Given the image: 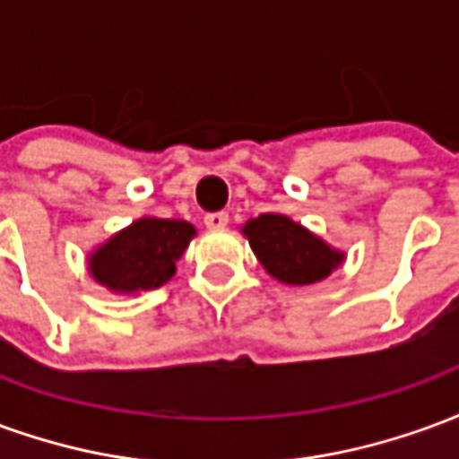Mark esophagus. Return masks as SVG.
<instances>
[{
	"label": "esophagus",
	"instance_id": "1",
	"mask_svg": "<svg viewBox=\"0 0 459 459\" xmlns=\"http://www.w3.org/2000/svg\"><path fill=\"white\" fill-rule=\"evenodd\" d=\"M204 223H206L209 229H226V226H229V213H226V211L206 213V216H204Z\"/></svg>",
	"mask_w": 459,
	"mask_h": 459
}]
</instances>
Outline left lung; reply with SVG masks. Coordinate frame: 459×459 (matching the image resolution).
Here are the masks:
<instances>
[{"mask_svg": "<svg viewBox=\"0 0 459 459\" xmlns=\"http://www.w3.org/2000/svg\"><path fill=\"white\" fill-rule=\"evenodd\" d=\"M243 236L270 275L285 285H312L342 265L344 253L282 213H260L243 226Z\"/></svg>", "mask_w": 459, "mask_h": 459, "instance_id": "8db88e82", "label": "left lung"}]
</instances>
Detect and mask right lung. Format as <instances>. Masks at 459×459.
Listing matches in <instances>:
<instances>
[{"mask_svg": "<svg viewBox=\"0 0 459 459\" xmlns=\"http://www.w3.org/2000/svg\"><path fill=\"white\" fill-rule=\"evenodd\" d=\"M196 229L179 219L142 216L91 253L88 270L110 292L134 295L164 285Z\"/></svg>", "mask_w": 459, "mask_h": 459, "instance_id": "right-lung-1", "label": "right lung"}]
</instances>
